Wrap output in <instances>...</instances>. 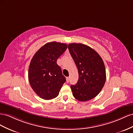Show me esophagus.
Segmentation results:
<instances>
[{
  "label": "esophagus",
  "mask_w": 133,
  "mask_h": 133,
  "mask_svg": "<svg viewBox=\"0 0 133 133\" xmlns=\"http://www.w3.org/2000/svg\"><path fill=\"white\" fill-rule=\"evenodd\" d=\"M69 79H70V77H66V82L67 83L69 82Z\"/></svg>",
  "instance_id": "34e87169"
}]
</instances>
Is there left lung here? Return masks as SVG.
Here are the masks:
<instances>
[{"label":"left lung","instance_id":"obj_1","mask_svg":"<svg viewBox=\"0 0 133 133\" xmlns=\"http://www.w3.org/2000/svg\"><path fill=\"white\" fill-rule=\"evenodd\" d=\"M71 56L77 66L78 80L71 85L73 96L77 100L87 101L95 97L103 88L106 71L103 61L94 49L82 43H70Z\"/></svg>","mask_w":133,"mask_h":133}]
</instances>
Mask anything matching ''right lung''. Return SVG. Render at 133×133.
I'll return each mask as SVG.
<instances>
[{"label":"right lung","mask_w":133,"mask_h":133,"mask_svg":"<svg viewBox=\"0 0 133 133\" xmlns=\"http://www.w3.org/2000/svg\"><path fill=\"white\" fill-rule=\"evenodd\" d=\"M67 48L65 43L48 42L33 57L29 66L28 79L31 88L41 98L51 100L56 97L66 82L57 60Z\"/></svg>","instance_id":"add662e5"}]
</instances>
